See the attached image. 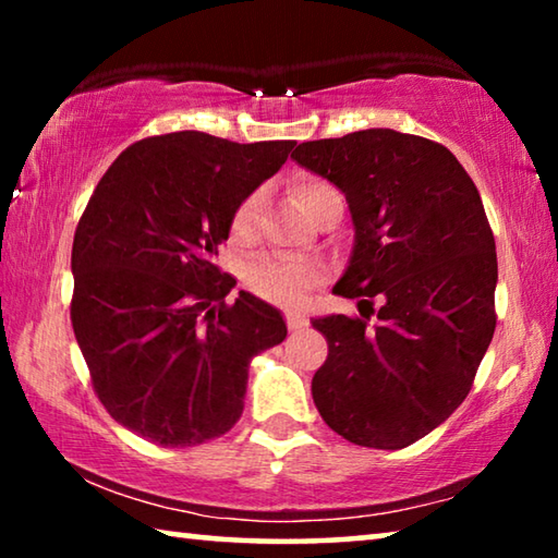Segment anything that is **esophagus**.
Instances as JSON below:
<instances>
[{"label":"esophagus","mask_w":558,"mask_h":558,"mask_svg":"<svg viewBox=\"0 0 558 558\" xmlns=\"http://www.w3.org/2000/svg\"><path fill=\"white\" fill-rule=\"evenodd\" d=\"M286 325H288L290 332H302V329H305L310 323L302 315L290 313V315H286Z\"/></svg>","instance_id":"obj_1"}]
</instances>
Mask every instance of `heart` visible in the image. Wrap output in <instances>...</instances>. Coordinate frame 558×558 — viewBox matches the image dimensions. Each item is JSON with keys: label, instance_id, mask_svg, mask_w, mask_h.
<instances>
[{"label": "heart", "instance_id": "b5f03b06", "mask_svg": "<svg viewBox=\"0 0 558 558\" xmlns=\"http://www.w3.org/2000/svg\"><path fill=\"white\" fill-rule=\"evenodd\" d=\"M288 192L302 211H305L310 219H319L325 211L332 209V206L342 204V194L339 189L327 182L325 177L317 174H300L290 182ZM260 206V194L253 192L245 196V199L235 206L231 216V235L235 241H248L256 229V216ZM317 280V268L307 266V263L290 260V258H278V256H263L248 263L243 270V282L253 295L260 300L272 302V305L280 307H298L305 302L310 288L315 286Z\"/></svg>", "mask_w": 558, "mask_h": 558}]
</instances>
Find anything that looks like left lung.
Listing matches in <instances>:
<instances>
[{
  "label": "left lung",
  "mask_w": 558,
  "mask_h": 558,
  "mask_svg": "<svg viewBox=\"0 0 558 558\" xmlns=\"http://www.w3.org/2000/svg\"><path fill=\"white\" fill-rule=\"evenodd\" d=\"M290 157L342 189L352 211L337 295L381 300L369 315L313 323L327 339L317 411L354 446H411L465 401L495 335L497 251L477 186L448 147L396 130L313 140Z\"/></svg>",
  "instance_id": "left-lung-1"
}]
</instances>
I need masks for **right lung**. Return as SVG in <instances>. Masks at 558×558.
Returning <instances> with one entry per match:
<instances>
[{
    "instance_id": "1",
    "label": "right lung",
    "mask_w": 558,
    "mask_h": 558,
    "mask_svg": "<svg viewBox=\"0 0 558 558\" xmlns=\"http://www.w3.org/2000/svg\"><path fill=\"white\" fill-rule=\"evenodd\" d=\"M292 140L239 145L199 130L130 145L73 235L71 325L93 391L120 426L162 448L223 436L243 413L251 356L280 344L278 310L216 268L245 196Z\"/></svg>"
}]
</instances>
